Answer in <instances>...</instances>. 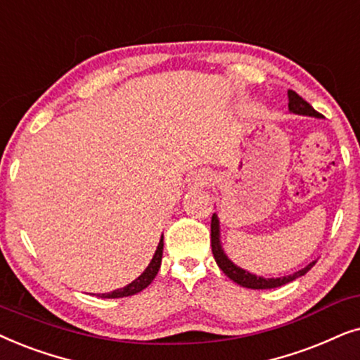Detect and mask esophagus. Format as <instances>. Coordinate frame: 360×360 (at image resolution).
Returning a JSON list of instances; mask_svg holds the SVG:
<instances>
[{"label": "esophagus", "mask_w": 360, "mask_h": 360, "mask_svg": "<svg viewBox=\"0 0 360 360\" xmlns=\"http://www.w3.org/2000/svg\"><path fill=\"white\" fill-rule=\"evenodd\" d=\"M210 179H212V176H210L209 171L199 169L189 176L188 188L189 189H200V188H204V186H207Z\"/></svg>", "instance_id": "esophagus-1"}]
</instances>
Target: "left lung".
<instances>
[{"label":"left lung","mask_w":360,"mask_h":360,"mask_svg":"<svg viewBox=\"0 0 360 360\" xmlns=\"http://www.w3.org/2000/svg\"><path fill=\"white\" fill-rule=\"evenodd\" d=\"M288 110L290 113H295V115L321 118V113L316 112V110L311 107L306 100L301 98L298 94L293 92V90H288ZM210 245H212L214 258L215 262H217L220 270H222L230 280L236 281L237 285L243 286V288H250V290H270V288H278V286H283L286 283H290V281L296 280V278L306 275V273H308L316 263V262H311L308 266L301 268V270L295 271L293 275H288V276L265 278V276L253 275V273L237 266L236 263L227 257V253L224 252L222 242H220V222H219L217 214H212V222H210Z\"/></svg>","instance_id":"obj_1"}]
</instances>
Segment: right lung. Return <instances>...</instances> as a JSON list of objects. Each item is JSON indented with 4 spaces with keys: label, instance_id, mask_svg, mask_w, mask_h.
<instances>
[{
    "label": "right lung",
    "instance_id": "1",
    "mask_svg": "<svg viewBox=\"0 0 360 360\" xmlns=\"http://www.w3.org/2000/svg\"><path fill=\"white\" fill-rule=\"evenodd\" d=\"M162 237L160 238V243H158L156 247V252L155 255H153L150 265L146 266V270L141 273L140 276L136 278V280H133L130 285H127L124 288H120V290H115L112 293H102V295H97L100 298H110V300H115V298H124V296H131V295H136L140 293L146 288L148 285L151 283L153 280H155V276L158 275V271H160V266H161V258H162V245H165V242H162Z\"/></svg>",
    "mask_w": 360,
    "mask_h": 360
}]
</instances>
